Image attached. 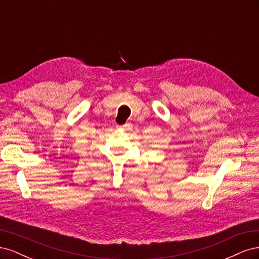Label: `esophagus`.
Wrapping results in <instances>:
<instances>
[{"mask_svg":"<svg viewBox=\"0 0 259 259\" xmlns=\"http://www.w3.org/2000/svg\"><path fill=\"white\" fill-rule=\"evenodd\" d=\"M127 125H116V128H126Z\"/></svg>","mask_w":259,"mask_h":259,"instance_id":"1","label":"esophagus"}]
</instances>
